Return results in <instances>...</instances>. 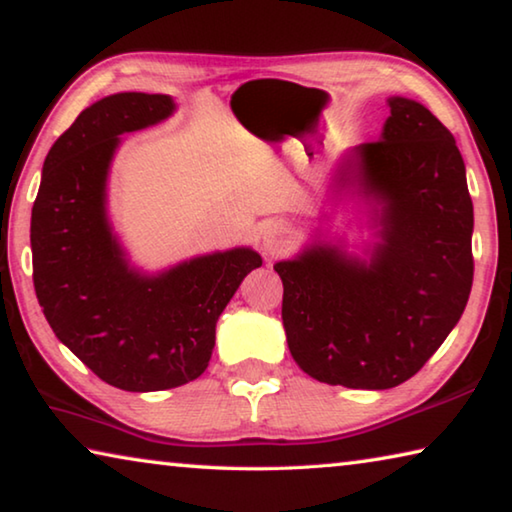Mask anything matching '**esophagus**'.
Segmentation results:
<instances>
[{
	"mask_svg": "<svg viewBox=\"0 0 512 512\" xmlns=\"http://www.w3.org/2000/svg\"><path fill=\"white\" fill-rule=\"evenodd\" d=\"M293 239V228L284 219H268L262 223V248L268 255H282Z\"/></svg>",
	"mask_w": 512,
	"mask_h": 512,
	"instance_id": "1",
	"label": "esophagus"
}]
</instances>
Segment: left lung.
<instances>
[{
    "label": "left lung",
    "instance_id": "obj_1",
    "mask_svg": "<svg viewBox=\"0 0 512 512\" xmlns=\"http://www.w3.org/2000/svg\"><path fill=\"white\" fill-rule=\"evenodd\" d=\"M381 140L352 149L334 187L379 205L370 262L311 244L273 268L291 357L323 384L384 391L411 379L461 318L474 277V210L454 135L422 106L388 99Z\"/></svg>",
    "mask_w": 512,
    "mask_h": 512
}]
</instances>
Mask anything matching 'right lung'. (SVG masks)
Listing matches in <instances>:
<instances>
[{
    "instance_id": "obj_1",
    "label": "right lung",
    "mask_w": 512,
    "mask_h": 512,
    "mask_svg": "<svg viewBox=\"0 0 512 512\" xmlns=\"http://www.w3.org/2000/svg\"><path fill=\"white\" fill-rule=\"evenodd\" d=\"M167 94L119 92L85 108L42 167L31 212L33 287L60 343L94 375L131 393L201 377L216 320L244 277L262 266L250 248L194 257L158 275L128 266L106 214L119 135L167 119Z\"/></svg>"
}]
</instances>
